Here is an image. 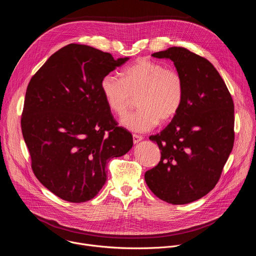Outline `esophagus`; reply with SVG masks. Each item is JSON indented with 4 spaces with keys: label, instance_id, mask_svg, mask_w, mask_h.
Returning a JSON list of instances; mask_svg holds the SVG:
<instances>
[{
    "label": "esophagus",
    "instance_id": "1",
    "mask_svg": "<svg viewBox=\"0 0 256 256\" xmlns=\"http://www.w3.org/2000/svg\"><path fill=\"white\" fill-rule=\"evenodd\" d=\"M142 136H138V134H132V140H134V144H138V142L142 140Z\"/></svg>",
    "mask_w": 256,
    "mask_h": 256
}]
</instances>
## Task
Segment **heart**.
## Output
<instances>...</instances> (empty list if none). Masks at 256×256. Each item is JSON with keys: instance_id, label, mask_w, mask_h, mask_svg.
Returning a JSON list of instances; mask_svg holds the SVG:
<instances>
[{"instance_id": "heart-1", "label": "heart", "mask_w": 256, "mask_h": 256, "mask_svg": "<svg viewBox=\"0 0 256 256\" xmlns=\"http://www.w3.org/2000/svg\"><path fill=\"white\" fill-rule=\"evenodd\" d=\"M100 87L107 106L120 116L136 96L138 108L120 120L122 126L134 132H149L160 122H170L184 98V79L177 70L144 58L128 66L122 78L104 76Z\"/></svg>"}]
</instances>
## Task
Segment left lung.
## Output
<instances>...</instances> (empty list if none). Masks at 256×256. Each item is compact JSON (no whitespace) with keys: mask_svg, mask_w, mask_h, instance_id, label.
Instances as JSON below:
<instances>
[{"mask_svg":"<svg viewBox=\"0 0 256 256\" xmlns=\"http://www.w3.org/2000/svg\"><path fill=\"white\" fill-rule=\"evenodd\" d=\"M152 56L171 60L184 83V98L171 122L150 140L161 150L159 164L144 173L160 200L186 204L208 194L234 144V103L214 66L184 48Z\"/></svg>","mask_w":256,"mask_h":256,"instance_id":"obj_1","label":"left lung"}]
</instances>
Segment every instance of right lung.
Returning a JSON list of instances; mask_svg holds the SVG:
<instances>
[{
    "instance_id": "right-lung-1",
    "label": "right lung",
    "mask_w": 256,
    "mask_h": 256,
    "mask_svg": "<svg viewBox=\"0 0 256 256\" xmlns=\"http://www.w3.org/2000/svg\"><path fill=\"white\" fill-rule=\"evenodd\" d=\"M130 58L70 44L31 78L21 118L31 167L50 192L70 202L92 200L106 181V163L126 154L132 136L116 126L100 83Z\"/></svg>"
}]
</instances>
